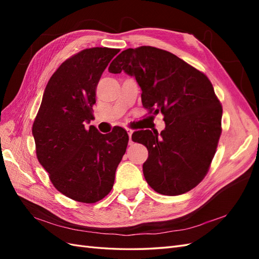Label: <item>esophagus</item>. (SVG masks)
<instances>
[{"label":"esophagus","mask_w":259,"mask_h":259,"mask_svg":"<svg viewBox=\"0 0 259 259\" xmlns=\"http://www.w3.org/2000/svg\"><path fill=\"white\" fill-rule=\"evenodd\" d=\"M126 131H127V134H128V137H130V145H132V144H133V142H132V134H133V131H132L131 128H127Z\"/></svg>","instance_id":"esophagus-1"}]
</instances>
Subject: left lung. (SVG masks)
I'll use <instances>...</instances> for the list:
<instances>
[{"instance_id":"1","label":"left lung","mask_w":259,"mask_h":259,"mask_svg":"<svg viewBox=\"0 0 259 259\" xmlns=\"http://www.w3.org/2000/svg\"><path fill=\"white\" fill-rule=\"evenodd\" d=\"M135 76L143 106L164 115L160 134L138 131L132 139L144 144V176L164 195L190 191L207 174L222 134L223 107L208 77L176 55L152 46L123 51L109 72Z\"/></svg>"}]
</instances>
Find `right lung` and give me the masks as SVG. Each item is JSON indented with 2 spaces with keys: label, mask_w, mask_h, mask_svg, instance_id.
Listing matches in <instances>:
<instances>
[{
  "label": "right lung",
  "mask_w": 259,
  "mask_h": 259,
  "mask_svg": "<svg viewBox=\"0 0 259 259\" xmlns=\"http://www.w3.org/2000/svg\"><path fill=\"white\" fill-rule=\"evenodd\" d=\"M119 49H86L65 60L46 85L32 126L37 160L66 197L95 203L111 191L128 135L116 126L101 134L94 119L96 88Z\"/></svg>",
  "instance_id": "right-lung-1"
}]
</instances>
